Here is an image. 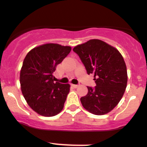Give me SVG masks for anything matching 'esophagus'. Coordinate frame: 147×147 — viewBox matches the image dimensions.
Returning a JSON list of instances; mask_svg holds the SVG:
<instances>
[{
  "mask_svg": "<svg viewBox=\"0 0 147 147\" xmlns=\"http://www.w3.org/2000/svg\"><path fill=\"white\" fill-rule=\"evenodd\" d=\"M72 87H74V88H77V87H78V84H72Z\"/></svg>",
  "mask_w": 147,
  "mask_h": 147,
  "instance_id": "esophagus-1",
  "label": "esophagus"
}]
</instances>
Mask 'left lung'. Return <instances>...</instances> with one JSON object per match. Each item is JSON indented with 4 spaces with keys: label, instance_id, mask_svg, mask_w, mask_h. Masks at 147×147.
<instances>
[{
    "label": "left lung",
    "instance_id": "obj_1",
    "mask_svg": "<svg viewBox=\"0 0 147 147\" xmlns=\"http://www.w3.org/2000/svg\"><path fill=\"white\" fill-rule=\"evenodd\" d=\"M88 75L94 74L96 86L87 87V95L80 98L83 107L93 115L112 111L123 97L127 84L125 62L117 49L104 41L90 40L75 46Z\"/></svg>",
    "mask_w": 147,
    "mask_h": 147
}]
</instances>
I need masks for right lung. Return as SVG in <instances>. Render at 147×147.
Here are the masks:
<instances>
[{
    "label": "right lung",
    "mask_w": 147,
    "mask_h": 147,
    "mask_svg": "<svg viewBox=\"0 0 147 147\" xmlns=\"http://www.w3.org/2000/svg\"><path fill=\"white\" fill-rule=\"evenodd\" d=\"M70 51L69 46L44 44L32 49L23 60L20 74L22 93L40 115L53 117L63 110L70 85L54 82L53 72Z\"/></svg>",
    "instance_id": "obj_1"
}]
</instances>
